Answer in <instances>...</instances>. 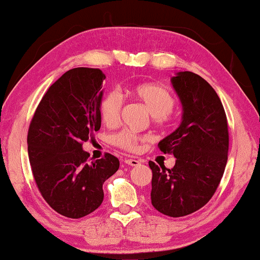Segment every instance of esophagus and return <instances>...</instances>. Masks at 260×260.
<instances>
[{
  "mask_svg": "<svg viewBox=\"0 0 260 260\" xmlns=\"http://www.w3.org/2000/svg\"><path fill=\"white\" fill-rule=\"evenodd\" d=\"M124 162H125V165H129L131 167H136L141 163L140 161H137V159H135V158H125L124 159Z\"/></svg>",
  "mask_w": 260,
  "mask_h": 260,
  "instance_id": "esophagus-1",
  "label": "esophagus"
}]
</instances>
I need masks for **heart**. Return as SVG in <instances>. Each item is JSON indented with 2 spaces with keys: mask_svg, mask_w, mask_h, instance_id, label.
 Wrapping results in <instances>:
<instances>
[{
  "mask_svg": "<svg viewBox=\"0 0 260 260\" xmlns=\"http://www.w3.org/2000/svg\"><path fill=\"white\" fill-rule=\"evenodd\" d=\"M130 93L143 103L148 111L154 116L155 122L159 125H169L175 120V98L165 85L155 83L141 84L131 88ZM123 103V95L119 91L111 90L108 92L103 97L99 106L103 122L108 125H115L118 123ZM141 141H143V137L130 130H122L111 137L113 145L126 151L137 150Z\"/></svg>",
  "mask_w": 260,
  "mask_h": 260,
  "instance_id": "b5f03b06",
  "label": "heart"
}]
</instances>
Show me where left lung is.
Wrapping results in <instances>:
<instances>
[{"label": "left lung", "mask_w": 260, "mask_h": 260, "mask_svg": "<svg viewBox=\"0 0 260 260\" xmlns=\"http://www.w3.org/2000/svg\"><path fill=\"white\" fill-rule=\"evenodd\" d=\"M172 83L182 103V122L158 148L176 162L168 169L149 161L150 197L159 213L180 218L204 207L214 195L225 172L230 137L222 103L204 78L184 71Z\"/></svg>", "instance_id": "left-lung-1"}]
</instances>
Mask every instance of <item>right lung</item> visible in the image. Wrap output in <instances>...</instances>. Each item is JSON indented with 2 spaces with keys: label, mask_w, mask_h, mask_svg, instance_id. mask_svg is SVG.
I'll list each match as a JSON object with an SVG mask.
<instances>
[{
  "label": "right lung",
  "mask_w": 260,
  "mask_h": 260,
  "mask_svg": "<svg viewBox=\"0 0 260 260\" xmlns=\"http://www.w3.org/2000/svg\"><path fill=\"white\" fill-rule=\"evenodd\" d=\"M105 76L99 69L77 67L63 73L46 92L28 129V156L45 201L66 218L95 211L104 199L103 183L119 168L105 152L90 161L83 143L101 129L99 112Z\"/></svg>",
  "instance_id": "obj_1"
}]
</instances>
